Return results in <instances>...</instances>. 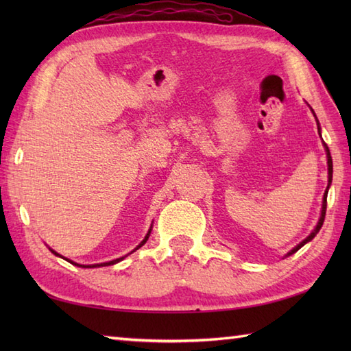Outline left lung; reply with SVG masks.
Here are the masks:
<instances>
[{
  "label": "left lung",
  "mask_w": 351,
  "mask_h": 351,
  "mask_svg": "<svg viewBox=\"0 0 351 351\" xmlns=\"http://www.w3.org/2000/svg\"><path fill=\"white\" fill-rule=\"evenodd\" d=\"M312 113H314V110H312ZM317 125H318V132H319V123H318V121H317ZM319 136H322V132H319ZM324 145V149H326V155H327V170H329V181H327V189H326V191H324V196H323V206H322V215H319V220H318V223H317V226H315V229L312 230V232L304 238V240L300 243V244H297L295 247L291 250V252H288L287 253V256H289V255H293V253H295L297 250H299L300 247H303L304 244L306 243H309L312 238H314L318 232H319V229H322V226H323V221H324V217H326V208H327V191H329V187H330V184H332V173H333V164H332V156H330V151H329V147H327V145L326 143H323Z\"/></svg>",
  "instance_id": "8db88e82"
}]
</instances>
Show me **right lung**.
I'll return each mask as SVG.
<instances>
[{
    "label": "right lung",
    "mask_w": 351,
    "mask_h": 351,
    "mask_svg": "<svg viewBox=\"0 0 351 351\" xmlns=\"http://www.w3.org/2000/svg\"><path fill=\"white\" fill-rule=\"evenodd\" d=\"M151 230H152V226H151V229H149L147 230V234H146V237H145V240L143 241H141L138 245H137V247L136 249H134L132 252H136L137 249H140L141 247V245H143L146 241H147V238H149V235H151ZM52 253H54V255H57V256H60V258H63L62 255H58V253L56 252V250H52V249H49ZM131 252V253H132ZM125 256H122V258H117V259H113V261H108V263H101V264H92V265H81V264H77V263H72V261L71 259H66V261H68V263H71V264H73V265H78V267H83V268H96V267H106V265H113V264H116V263H119V261H122Z\"/></svg>",
    "instance_id": "add662e5"
}]
</instances>
